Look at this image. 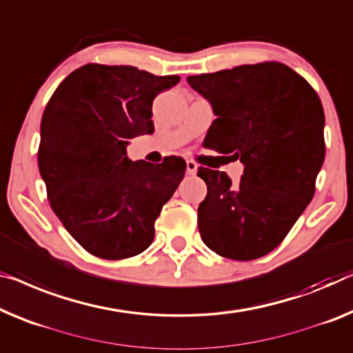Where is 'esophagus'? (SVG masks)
Here are the masks:
<instances>
[{
	"mask_svg": "<svg viewBox=\"0 0 353 353\" xmlns=\"http://www.w3.org/2000/svg\"><path fill=\"white\" fill-rule=\"evenodd\" d=\"M196 171H198L196 163H194L193 160H187V174L194 176V174H196Z\"/></svg>",
	"mask_w": 353,
	"mask_h": 353,
	"instance_id": "esophagus-1",
	"label": "esophagus"
}]
</instances>
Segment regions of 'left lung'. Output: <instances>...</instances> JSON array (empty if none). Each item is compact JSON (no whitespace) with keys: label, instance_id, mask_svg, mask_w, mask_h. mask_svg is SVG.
<instances>
[{"label":"left lung","instance_id":"8db88e82","mask_svg":"<svg viewBox=\"0 0 353 353\" xmlns=\"http://www.w3.org/2000/svg\"><path fill=\"white\" fill-rule=\"evenodd\" d=\"M212 104L203 145L244 163L239 183L199 166L208 194L198 208L203 243L249 261L270 254L311 203L325 160V114L317 92L283 63L241 65L190 76Z\"/></svg>","mask_w":353,"mask_h":353}]
</instances>
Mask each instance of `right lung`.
Segmentation results:
<instances>
[{
	"mask_svg": "<svg viewBox=\"0 0 353 353\" xmlns=\"http://www.w3.org/2000/svg\"><path fill=\"white\" fill-rule=\"evenodd\" d=\"M179 76L88 63L47 103L38 165L50 208L88 254L122 260L144 252L163 204L185 174L181 157L160 165L126 159L130 139L154 131L152 101Z\"/></svg>",
	"mask_w": 353,
	"mask_h": 353,
	"instance_id": "1",
	"label": "right lung"
}]
</instances>
